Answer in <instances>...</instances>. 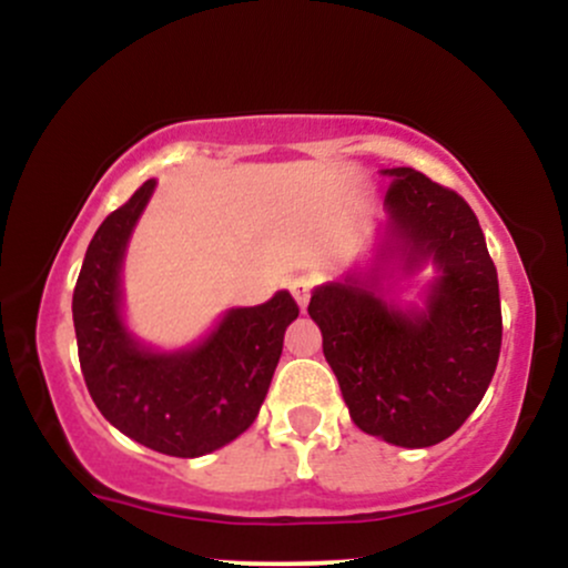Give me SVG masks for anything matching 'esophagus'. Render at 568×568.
Masks as SVG:
<instances>
[{
	"label": "esophagus",
	"mask_w": 568,
	"mask_h": 568,
	"mask_svg": "<svg viewBox=\"0 0 568 568\" xmlns=\"http://www.w3.org/2000/svg\"><path fill=\"white\" fill-rule=\"evenodd\" d=\"M312 285H315V283H312V277H296V280H293V283H291V293H293V298H296V302H298V306H302V310L306 306V302H310Z\"/></svg>",
	"instance_id": "34e87169"
}]
</instances>
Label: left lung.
<instances>
[{
    "mask_svg": "<svg viewBox=\"0 0 568 568\" xmlns=\"http://www.w3.org/2000/svg\"><path fill=\"white\" fill-rule=\"evenodd\" d=\"M384 207L387 240L368 275L317 285L310 317L321 325L352 422L403 448H427L465 425L484 400L501 347L499 280L473 207L414 168H393ZM439 277L425 311L383 302V264Z\"/></svg>",
    "mask_w": 568,
    "mask_h": 568,
    "instance_id": "8db88e82",
    "label": "left lung"
}]
</instances>
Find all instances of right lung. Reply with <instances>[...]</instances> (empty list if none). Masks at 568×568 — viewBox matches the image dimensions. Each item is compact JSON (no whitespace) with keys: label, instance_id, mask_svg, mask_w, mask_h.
I'll return each mask as SVG.
<instances>
[{"label":"right lung","instance_id":"right-lung-1","mask_svg":"<svg viewBox=\"0 0 568 568\" xmlns=\"http://www.w3.org/2000/svg\"><path fill=\"white\" fill-rule=\"evenodd\" d=\"M154 184L149 179L98 226L71 312L84 384L106 422L152 452L194 459L253 425L298 306L288 291H277L266 304L226 312L194 347H141L122 323L120 272Z\"/></svg>","mask_w":568,"mask_h":568}]
</instances>
